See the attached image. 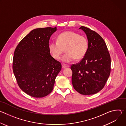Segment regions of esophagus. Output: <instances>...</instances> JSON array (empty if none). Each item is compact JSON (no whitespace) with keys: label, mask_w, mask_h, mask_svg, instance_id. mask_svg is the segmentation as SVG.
<instances>
[{"label":"esophagus","mask_w":126,"mask_h":126,"mask_svg":"<svg viewBox=\"0 0 126 126\" xmlns=\"http://www.w3.org/2000/svg\"><path fill=\"white\" fill-rule=\"evenodd\" d=\"M70 66L69 65H66V64H63L62 65V67L63 68H67V67H69Z\"/></svg>","instance_id":"34e87169"}]
</instances>
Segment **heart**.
Returning <instances> with one entry per match:
<instances>
[{"label":"heart","instance_id":"heart-1","mask_svg":"<svg viewBox=\"0 0 126 126\" xmlns=\"http://www.w3.org/2000/svg\"><path fill=\"white\" fill-rule=\"evenodd\" d=\"M88 41L86 37L78 33L67 31L60 34L57 41L49 43V52L53 58L59 60L65 49L66 53L62 57L64 63H70L75 59L81 60L84 57L88 49Z\"/></svg>","mask_w":126,"mask_h":126}]
</instances>
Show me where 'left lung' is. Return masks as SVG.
Returning a JSON list of instances; mask_svg holds the SVG:
<instances>
[{"label": "left lung", "instance_id": "8db88e82", "mask_svg": "<svg viewBox=\"0 0 126 126\" xmlns=\"http://www.w3.org/2000/svg\"><path fill=\"white\" fill-rule=\"evenodd\" d=\"M88 49L78 64L71 66L72 83L75 90L81 94H95L104 88L111 72V58L106 44L101 36L84 26Z\"/></svg>", "mask_w": 126, "mask_h": 126}]
</instances>
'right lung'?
<instances>
[{"label": "right lung", "instance_id": "add662e5", "mask_svg": "<svg viewBox=\"0 0 126 126\" xmlns=\"http://www.w3.org/2000/svg\"><path fill=\"white\" fill-rule=\"evenodd\" d=\"M57 28H36L19 42L13 58V71L18 85L27 94L42 98L53 90L61 63L49 50V41Z\"/></svg>", "mask_w": 126, "mask_h": 126}]
</instances>
